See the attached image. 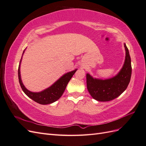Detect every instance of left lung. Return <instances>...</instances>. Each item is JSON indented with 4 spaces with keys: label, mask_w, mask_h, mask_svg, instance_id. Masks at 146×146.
<instances>
[{
    "label": "left lung",
    "mask_w": 146,
    "mask_h": 146,
    "mask_svg": "<svg viewBox=\"0 0 146 146\" xmlns=\"http://www.w3.org/2000/svg\"><path fill=\"white\" fill-rule=\"evenodd\" d=\"M125 58L120 71L114 77L102 80L86 74L87 89L92 98L100 102L112 100L120 96L129 85L131 76V58L124 43Z\"/></svg>",
    "instance_id": "obj_1"
}]
</instances>
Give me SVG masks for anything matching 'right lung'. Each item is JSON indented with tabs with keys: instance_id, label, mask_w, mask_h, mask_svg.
Listing matches in <instances>:
<instances>
[{
	"instance_id": "1",
	"label": "right lung",
	"mask_w": 146,
	"mask_h": 146,
	"mask_svg": "<svg viewBox=\"0 0 146 146\" xmlns=\"http://www.w3.org/2000/svg\"><path fill=\"white\" fill-rule=\"evenodd\" d=\"M24 53V51L23 52V54ZM22 57H23V56H22ZM21 60L22 58L20 61L18 68V78L22 90H23L24 93L29 98H30L35 102H36L41 105L50 104L54 103L57 100H58L63 94L67 86L68 83L72 77L73 75L76 73L77 70V69H76L72 70V71L66 73L63 76H61L58 80H56L52 85L46 88V90L41 92H34L28 90L24 85L23 82H22L20 71V64Z\"/></svg>"
}]
</instances>
